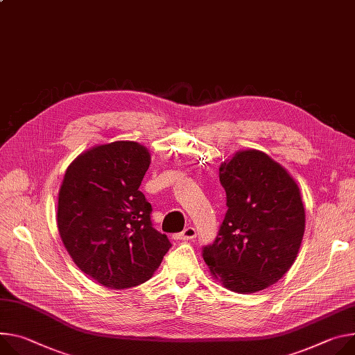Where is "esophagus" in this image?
I'll list each match as a JSON object with an SVG mask.
<instances>
[{
    "label": "esophagus",
    "mask_w": 355,
    "mask_h": 355,
    "mask_svg": "<svg viewBox=\"0 0 355 355\" xmlns=\"http://www.w3.org/2000/svg\"><path fill=\"white\" fill-rule=\"evenodd\" d=\"M197 236V231L194 227H188L185 228L182 232H180L178 235H175V239H184V241H189L194 239Z\"/></svg>",
    "instance_id": "obj_1"
}]
</instances>
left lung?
<instances>
[{
    "label": "left lung",
    "instance_id": "obj_1",
    "mask_svg": "<svg viewBox=\"0 0 355 355\" xmlns=\"http://www.w3.org/2000/svg\"><path fill=\"white\" fill-rule=\"evenodd\" d=\"M228 211L202 248L212 276L238 293L276 283L297 257L304 208L293 178L265 153L239 151L219 168Z\"/></svg>",
    "mask_w": 355,
    "mask_h": 355
}]
</instances>
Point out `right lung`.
<instances>
[{
    "instance_id": "add662e5",
    "label": "right lung",
    "mask_w": 355,
    "mask_h": 355,
    "mask_svg": "<svg viewBox=\"0 0 355 355\" xmlns=\"http://www.w3.org/2000/svg\"><path fill=\"white\" fill-rule=\"evenodd\" d=\"M148 166V151L135 141L98 146L73 161L59 191L63 245L82 272L110 288L148 280L171 248L139 189Z\"/></svg>"
}]
</instances>
